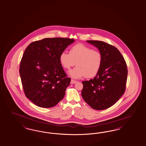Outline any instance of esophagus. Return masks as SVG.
<instances>
[{
  "label": "esophagus",
  "instance_id": "1",
  "mask_svg": "<svg viewBox=\"0 0 146 146\" xmlns=\"http://www.w3.org/2000/svg\"><path fill=\"white\" fill-rule=\"evenodd\" d=\"M77 81L75 80H73V79H71V81H70V84H76Z\"/></svg>",
  "mask_w": 146,
  "mask_h": 146
}]
</instances>
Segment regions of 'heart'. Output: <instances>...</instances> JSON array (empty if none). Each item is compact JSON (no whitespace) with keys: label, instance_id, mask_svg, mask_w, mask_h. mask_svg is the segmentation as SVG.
Returning a JSON list of instances; mask_svg holds the SVG:
<instances>
[{"label":"heart","instance_id":"obj_1","mask_svg":"<svg viewBox=\"0 0 146 146\" xmlns=\"http://www.w3.org/2000/svg\"><path fill=\"white\" fill-rule=\"evenodd\" d=\"M59 61L62 66L70 70L74 66H77L70 72L73 78L85 76L92 78L96 76L100 70L102 56L99 50L82 44L72 46L69 53L64 52L61 53Z\"/></svg>","mask_w":146,"mask_h":146}]
</instances>
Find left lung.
<instances>
[{
    "instance_id": "left-lung-1",
    "label": "left lung",
    "mask_w": 146,
    "mask_h": 146,
    "mask_svg": "<svg viewBox=\"0 0 146 146\" xmlns=\"http://www.w3.org/2000/svg\"><path fill=\"white\" fill-rule=\"evenodd\" d=\"M87 42L96 47L102 56L100 70L93 79L82 82L81 96L96 110H104L114 105L126 90L128 74L124 58L115 46L98 40Z\"/></svg>"
}]
</instances>
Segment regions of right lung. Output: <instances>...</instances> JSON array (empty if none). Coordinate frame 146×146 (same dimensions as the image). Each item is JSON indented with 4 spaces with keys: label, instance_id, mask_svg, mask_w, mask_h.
<instances>
[{
    "label": "right lung",
    "instance_id": "add662e5",
    "mask_svg": "<svg viewBox=\"0 0 146 146\" xmlns=\"http://www.w3.org/2000/svg\"><path fill=\"white\" fill-rule=\"evenodd\" d=\"M74 41L68 38H45L31 42L26 48L19 73L26 96L35 105L53 107L64 98L70 78L59 57Z\"/></svg>",
    "mask_w": 146,
    "mask_h": 146
}]
</instances>
